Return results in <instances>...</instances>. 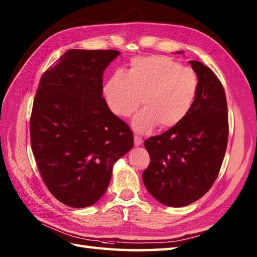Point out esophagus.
<instances>
[{
    "label": "esophagus",
    "mask_w": 257,
    "mask_h": 257,
    "mask_svg": "<svg viewBox=\"0 0 257 257\" xmlns=\"http://www.w3.org/2000/svg\"><path fill=\"white\" fill-rule=\"evenodd\" d=\"M134 140H135V146H136V147H139V146L143 145V139L139 138L138 136H135Z\"/></svg>",
    "instance_id": "esophagus-1"
}]
</instances>
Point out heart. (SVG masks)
Here are the masks:
<instances>
[{
    "mask_svg": "<svg viewBox=\"0 0 257 257\" xmlns=\"http://www.w3.org/2000/svg\"><path fill=\"white\" fill-rule=\"evenodd\" d=\"M199 89L193 69L168 56L136 57L127 74L117 72L103 86V96L110 110L129 117L140 105L144 109L133 119V128L147 134L158 124L171 128L180 123L192 109Z\"/></svg>",
    "mask_w": 257,
    "mask_h": 257,
    "instance_id": "1",
    "label": "heart"
}]
</instances>
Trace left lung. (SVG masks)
<instances>
[{
    "instance_id": "1",
    "label": "left lung",
    "mask_w": 257,
    "mask_h": 257,
    "mask_svg": "<svg viewBox=\"0 0 257 257\" xmlns=\"http://www.w3.org/2000/svg\"><path fill=\"white\" fill-rule=\"evenodd\" d=\"M189 64L199 79L192 109L181 122L145 141L150 156V165L143 173L145 187L160 203L173 207L193 203L211 189L222 166L228 136L227 105L221 81L202 63Z\"/></svg>"
}]
</instances>
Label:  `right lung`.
<instances>
[{
  "label": "right lung",
  "mask_w": 257,
  "mask_h": 257,
  "mask_svg": "<svg viewBox=\"0 0 257 257\" xmlns=\"http://www.w3.org/2000/svg\"><path fill=\"white\" fill-rule=\"evenodd\" d=\"M120 52L69 50L43 74L31 117V145L43 181L62 203L99 200L134 135L102 97L105 69Z\"/></svg>",
  "instance_id": "1"
}]
</instances>
